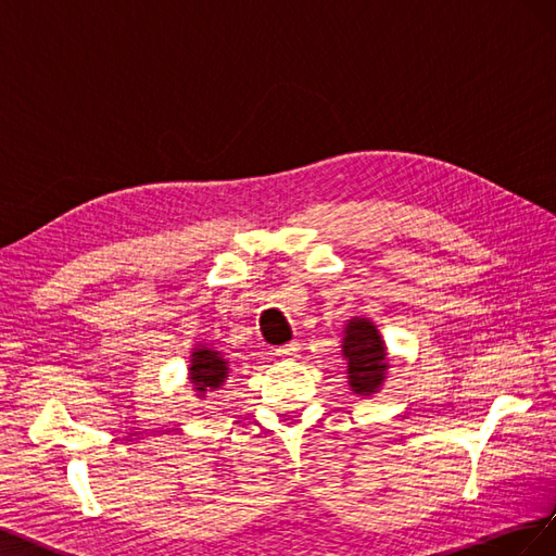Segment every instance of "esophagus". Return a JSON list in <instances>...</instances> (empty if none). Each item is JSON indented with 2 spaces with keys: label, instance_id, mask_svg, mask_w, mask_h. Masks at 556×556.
<instances>
[{
  "label": "esophagus",
  "instance_id": "obj_1",
  "mask_svg": "<svg viewBox=\"0 0 556 556\" xmlns=\"http://www.w3.org/2000/svg\"><path fill=\"white\" fill-rule=\"evenodd\" d=\"M296 352H299V343H296V341H290V343H285V345L276 348V355H278V357H285V359L296 357Z\"/></svg>",
  "mask_w": 556,
  "mask_h": 556
}]
</instances>
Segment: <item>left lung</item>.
I'll return each instance as SVG.
<instances>
[{"mask_svg":"<svg viewBox=\"0 0 556 556\" xmlns=\"http://www.w3.org/2000/svg\"><path fill=\"white\" fill-rule=\"evenodd\" d=\"M341 348L348 362L350 390L359 396L378 394L390 371V357L378 327L368 317L348 319Z\"/></svg>","mask_w":556,"mask_h":556,"instance_id":"8db88e82","label":"left lung"}]
</instances>
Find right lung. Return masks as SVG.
Listing matches in <instances>:
<instances>
[{
	"mask_svg": "<svg viewBox=\"0 0 556 556\" xmlns=\"http://www.w3.org/2000/svg\"><path fill=\"white\" fill-rule=\"evenodd\" d=\"M227 378H229V359H225L220 350H215L208 343H199L197 348H192L188 380L192 382L199 399L220 390Z\"/></svg>",
	"mask_w": 556,
	"mask_h": 556,
	"instance_id": "obj_1",
	"label": "right lung"
}]
</instances>
